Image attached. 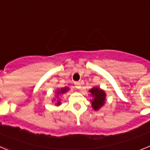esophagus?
<instances>
[{"instance_id": "esophagus-1", "label": "esophagus", "mask_w": 150, "mask_h": 150, "mask_svg": "<svg viewBox=\"0 0 150 150\" xmlns=\"http://www.w3.org/2000/svg\"><path fill=\"white\" fill-rule=\"evenodd\" d=\"M74 85H75V87H76V88H77V89L81 88V83H79V82H75V83H74Z\"/></svg>"}]
</instances>
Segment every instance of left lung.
<instances>
[{
  "mask_svg": "<svg viewBox=\"0 0 150 150\" xmlns=\"http://www.w3.org/2000/svg\"><path fill=\"white\" fill-rule=\"evenodd\" d=\"M88 91L91 94V96L92 97V99L91 100V107L93 108L94 110L98 111L105 104L106 102V92L104 90L101 89L98 86L93 87Z\"/></svg>",
  "mask_w": 150,
  "mask_h": 150,
  "instance_id": "1",
  "label": "left lung"
}]
</instances>
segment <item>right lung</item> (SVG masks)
Wrapping results in <instances>:
<instances>
[{
	"mask_svg": "<svg viewBox=\"0 0 150 150\" xmlns=\"http://www.w3.org/2000/svg\"><path fill=\"white\" fill-rule=\"evenodd\" d=\"M70 90L69 87H64V88H57L55 90V98H53V99L52 100V102H55V104L56 106H60L62 104V99L60 98L62 95H63L64 94L67 93V91Z\"/></svg>",
	"mask_w": 150,
	"mask_h": 150,
	"instance_id": "obj_1",
	"label": "right lung"
}]
</instances>
